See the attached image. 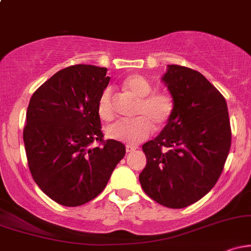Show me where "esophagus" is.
Returning a JSON list of instances; mask_svg holds the SVG:
<instances>
[{"label":"esophagus","instance_id":"obj_1","mask_svg":"<svg viewBox=\"0 0 251 251\" xmlns=\"http://www.w3.org/2000/svg\"><path fill=\"white\" fill-rule=\"evenodd\" d=\"M138 148L137 146H126V152H127V153H129V152H133V151H135V150H137Z\"/></svg>","mask_w":251,"mask_h":251}]
</instances>
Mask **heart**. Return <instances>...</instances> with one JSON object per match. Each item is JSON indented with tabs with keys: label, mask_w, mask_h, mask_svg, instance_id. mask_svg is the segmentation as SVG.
Returning a JSON list of instances; mask_svg holds the SVG:
<instances>
[{
	"label": "heart",
	"mask_w": 251,
	"mask_h": 251,
	"mask_svg": "<svg viewBox=\"0 0 251 251\" xmlns=\"http://www.w3.org/2000/svg\"><path fill=\"white\" fill-rule=\"evenodd\" d=\"M123 87L140 99L137 108V116L140 117L118 120L108 126L106 134L111 139L135 145L149 137L153 129V124L157 127H160L169 122L174 113L175 102L170 94L153 92L151 82L139 74H132L126 77ZM98 114L105 122H109L114 118L109 89H105L99 98Z\"/></svg>",
	"instance_id": "heart-1"
}]
</instances>
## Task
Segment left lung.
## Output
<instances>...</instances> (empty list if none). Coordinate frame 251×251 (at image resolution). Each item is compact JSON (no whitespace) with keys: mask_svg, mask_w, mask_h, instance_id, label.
I'll return each mask as SVG.
<instances>
[{"mask_svg":"<svg viewBox=\"0 0 251 251\" xmlns=\"http://www.w3.org/2000/svg\"><path fill=\"white\" fill-rule=\"evenodd\" d=\"M175 102L171 118L143 145L139 180L150 198L172 209L191 205L215 186L231 145L224 97L200 72L169 65L162 77Z\"/></svg>","mask_w":251,"mask_h":251,"instance_id":"1","label":"left lung"}]
</instances>
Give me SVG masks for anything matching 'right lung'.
Wrapping results in <instances>:
<instances>
[{
  "instance_id": "obj_1",
  "label": "right lung",
  "mask_w": 251,
  "mask_h": 251,
  "mask_svg": "<svg viewBox=\"0 0 251 251\" xmlns=\"http://www.w3.org/2000/svg\"><path fill=\"white\" fill-rule=\"evenodd\" d=\"M107 68H63L34 92L25 116L24 142L33 179L65 206L96 198L125 155L117 140L103 142L98 101L109 82ZM103 144L91 148L92 142Z\"/></svg>"
}]
</instances>
